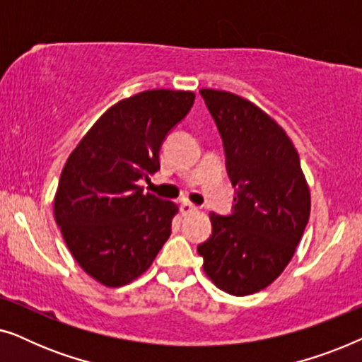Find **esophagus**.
<instances>
[{
  "mask_svg": "<svg viewBox=\"0 0 362 362\" xmlns=\"http://www.w3.org/2000/svg\"><path fill=\"white\" fill-rule=\"evenodd\" d=\"M180 209H181L182 214L186 216V214H192V212H196V211H197V206H194V204H191V202L185 201V202H181Z\"/></svg>",
  "mask_w": 362,
  "mask_h": 362,
  "instance_id": "34e87169",
  "label": "esophagus"
}]
</instances>
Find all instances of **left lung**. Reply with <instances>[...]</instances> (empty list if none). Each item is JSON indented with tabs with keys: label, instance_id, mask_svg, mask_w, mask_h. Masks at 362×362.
I'll use <instances>...</instances> for the list:
<instances>
[{
	"label": "left lung",
	"instance_id": "left-lung-1",
	"mask_svg": "<svg viewBox=\"0 0 362 362\" xmlns=\"http://www.w3.org/2000/svg\"><path fill=\"white\" fill-rule=\"evenodd\" d=\"M226 153L235 196L229 216L211 212L212 234L197 245L206 275L235 296L269 286L295 254L310 217V189L284 128L254 103L201 88Z\"/></svg>",
	"mask_w": 362,
	"mask_h": 362
}]
</instances>
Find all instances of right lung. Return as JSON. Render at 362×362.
Here are the masks:
<instances>
[{
  "label": "right lung",
  "instance_id": "add662e5",
  "mask_svg": "<svg viewBox=\"0 0 362 362\" xmlns=\"http://www.w3.org/2000/svg\"><path fill=\"white\" fill-rule=\"evenodd\" d=\"M194 97L160 88L120 100L67 158L54 217L77 264L105 286L145 274L171 234L177 206L136 182L160 170L163 141Z\"/></svg>",
  "mask_w": 362,
  "mask_h": 362
}]
</instances>
